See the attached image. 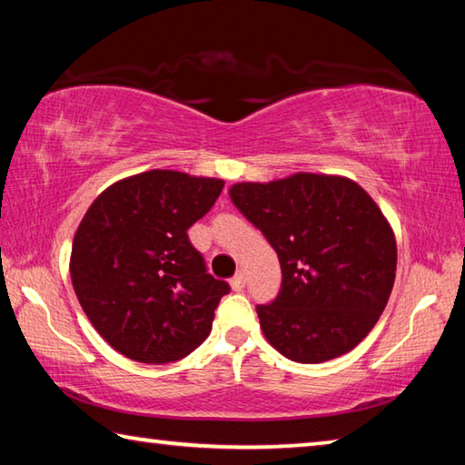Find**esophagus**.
<instances>
[{"mask_svg":"<svg viewBox=\"0 0 465 465\" xmlns=\"http://www.w3.org/2000/svg\"><path fill=\"white\" fill-rule=\"evenodd\" d=\"M230 285L233 291H242L243 287H246V274H243V271L235 274V277L230 281Z\"/></svg>","mask_w":465,"mask_h":465,"instance_id":"esophagus-1","label":"esophagus"}]
</instances>
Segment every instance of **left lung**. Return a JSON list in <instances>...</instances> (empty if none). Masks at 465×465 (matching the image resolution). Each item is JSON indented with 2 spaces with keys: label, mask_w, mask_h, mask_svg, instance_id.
Segmentation results:
<instances>
[{
  "label": "left lung",
  "mask_w": 465,
  "mask_h": 465,
  "mask_svg": "<svg viewBox=\"0 0 465 465\" xmlns=\"http://www.w3.org/2000/svg\"><path fill=\"white\" fill-rule=\"evenodd\" d=\"M230 199L279 256V295L256 308L266 341L310 365L355 349L396 279V235L377 203L355 180L313 172L238 183Z\"/></svg>",
  "instance_id": "8db88e82"
}]
</instances>
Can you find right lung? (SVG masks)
<instances>
[{
	"instance_id": "1",
	"label": "right lung",
	"mask_w": 465,
	"mask_h": 465,
	"mask_svg": "<svg viewBox=\"0 0 465 465\" xmlns=\"http://www.w3.org/2000/svg\"><path fill=\"white\" fill-rule=\"evenodd\" d=\"M223 184L149 170L116 180L85 211L69 272L85 316L121 355L172 363L209 336L230 285L207 272L186 230L213 207Z\"/></svg>"
}]
</instances>
